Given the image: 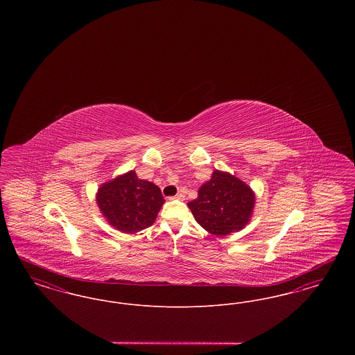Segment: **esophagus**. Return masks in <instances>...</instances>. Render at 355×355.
<instances>
[{
	"mask_svg": "<svg viewBox=\"0 0 355 355\" xmlns=\"http://www.w3.org/2000/svg\"><path fill=\"white\" fill-rule=\"evenodd\" d=\"M170 200H181V201H182V200H185V194L180 191V193H177L174 197H171Z\"/></svg>",
	"mask_w": 355,
	"mask_h": 355,
	"instance_id": "34e87169",
	"label": "esophagus"
}]
</instances>
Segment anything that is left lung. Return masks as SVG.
<instances>
[{"label":"left lung","mask_w":355,"mask_h":355,"mask_svg":"<svg viewBox=\"0 0 355 355\" xmlns=\"http://www.w3.org/2000/svg\"><path fill=\"white\" fill-rule=\"evenodd\" d=\"M253 190L234 175L214 170L198 197L187 203L196 220L214 236H227L245 227L254 207Z\"/></svg>","instance_id":"1"}]
</instances>
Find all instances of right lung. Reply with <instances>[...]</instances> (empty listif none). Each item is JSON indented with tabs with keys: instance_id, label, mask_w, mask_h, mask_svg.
<instances>
[{
	"instance_id": "obj_1",
	"label": "right lung",
	"mask_w": 355,
	"mask_h": 355,
	"mask_svg": "<svg viewBox=\"0 0 355 355\" xmlns=\"http://www.w3.org/2000/svg\"><path fill=\"white\" fill-rule=\"evenodd\" d=\"M164 202L159 187L139 180L133 170L103 184L97 193L105 218L119 232L130 234L152 226Z\"/></svg>"
}]
</instances>
